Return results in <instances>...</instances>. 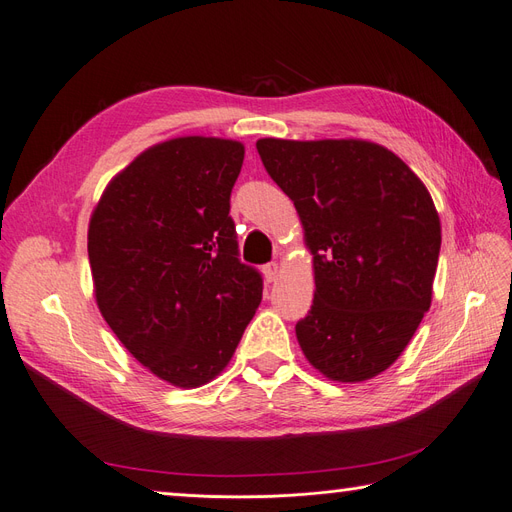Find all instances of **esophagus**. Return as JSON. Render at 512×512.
<instances>
[{
    "label": "esophagus",
    "mask_w": 512,
    "mask_h": 512,
    "mask_svg": "<svg viewBox=\"0 0 512 512\" xmlns=\"http://www.w3.org/2000/svg\"><path fill=\"white\" fill-rule=\"evenodd\" d=\"M262 275H265V280L271 284L277 280V275H280V267H277L275 262H269V265L262 267Z\"/></svg>",
    "instance_id": "esophagus-1"
}]
</instances>
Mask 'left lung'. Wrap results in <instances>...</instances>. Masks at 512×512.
Returning <instances> with one entry per match:
<instances>
[{
  "instance_id": "left-lung-1",
  "label": "left lung",
  "mask_w": 512,
  "mask_h": 512,
  "mask_svg": "<svg viewBox=\"0 0 512 512\" xmlns=\"http://www.w3.org/2000/svg\"><path fill=\"white\" fill-rule=\"evenodd\" d=\"M256 149L314 254V305L297 322L303 354L329 380L378 376L431 305L442 230L427 188L393 151L356 138H260Z\"/></svg>"
}]
</instances>
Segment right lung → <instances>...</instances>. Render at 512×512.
Listing matches in <instances>:
<instances>
[{
	"mask_svg": "<svg viewBox=\"0 0 512 512\" xmlns=\"http://www.w3.org/2000/svg\"><path fill=\"white\" fill-rule=\"evenodd\" d=\"M245 149L181 136L106 185L87 232L96 301L151 374L196 389L228 365L262 299L228 215Z\"/></svg>",
	"mask_w": 512,
	"mask_h": 512,
	"instance_id": "right-lung-1",
	"label": "right lung"
}]
</instances>
